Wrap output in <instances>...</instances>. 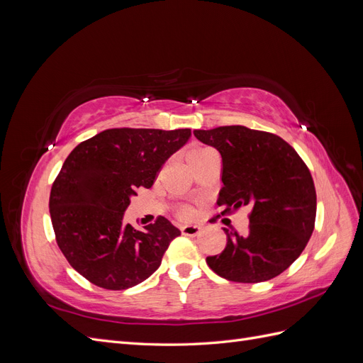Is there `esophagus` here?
<instances>
[{"label": "esophagus", "mask_w": 363, "mask_h": 363, "mask_svg": "<svg viewBox=\"0 0 363 363\" xmlns=\"http://www.w3.org/2000/svg\"><path fill=\"white\" fill-rule=\"evenodd\" d=\"M180 230L184 236H196V235H200L201 227L200 225H182Z\"/></svg>", "instance_id": "esophagus-1"}]
</instances>
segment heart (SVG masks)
I'll list each match as a JSON object with an SVG mask.
<instances>
[{"label":"heart","instance_id":"heart-1","mask_svg":"<svg viewBox=\"0 0 363 363\" xmlns=\"http://www.w3.org/2000/svg\"><path fill=\"white\" fill-rule=\"evenodd\" d=\"M208 150H212V148H207V147H203V145L191 147L188 151H186V159H188V162L191 163L192 160H195L196 157H200L201 155H204V152L208 151ZM189 213H191V211H189L188 207H183L182 211H180L182 216H189Z\"/></svg>","mask_w":363,"mask_h":363}]
</instances>
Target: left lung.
I'll return each mask as SVG.
<instances>
[{
  "instance_id": "1",
  "label": "left lung",
  "mask_w": 363,
  "mask_h": 363,
  "mask_svg": "<svg viewBox=\"0 0 363 363\" xmlns=\"http://www.w3.org/2000/svg\"><path fill=\"white\" fill-rule=\"evenodd\" d=\"M194 135L221 155L223 188L216 201L224 208L221 215L251 206L248 232L224 228L227 245L221 255L208 256L207 265L238 283L277 277L301 255L313 232L316 192L309 168L286 140L268 131L224 125L194 130Z\"/></svg>"
}]
</instances>
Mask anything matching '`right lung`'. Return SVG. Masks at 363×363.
Listing matches in <instances>:
<instances>
[{"label": "right lung", "instance_id": "1", "mask_svg": "<svg viewBox=\"0 0 363 363\" xmlns=\"http://www.w3.org/2000/svg\"><path fill=\"white\" fill-rule=\"evenodd\" d=\"M191 128H108L77 145L52 183L50 215L69 265L95 286L123 291L148 279L180 235L167 218L136 230L124 223L130 196L151 188Z\"/></svg>", "mask_w": 363, "mask_h": 363}]
</instances>
